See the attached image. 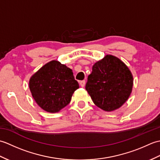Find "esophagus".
Returning a JSON list of instances; mask_svg holds the SVG:
<instances>
[{
    "label": "esophagus",
    "instance_id": "34e87169",
    "mask_svg": "<svg viewBox=\"0 0 160 160\" xmlns=\"http://www.w3.org/2000/svg\"><path fill=\"white\" fill-rule=\"evenodd\" d=\"M80 86L82 87H84V86H85V80H82V81H80Z\"/></svg>",
    "mask_w": 160,
    "mask_h": 160
}]
</instances>
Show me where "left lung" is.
<instances>
[{"mask_svg":"<svg viewBox=\"0 0 160 160\" xmlns=\"http://www.w3.org/2000/svg\"><path fill=\"white\" fill-rule=\"evenodd\" d=\"M133 79L126 64L111 55L94 64L85 89L93 103L106 111L120 108L130 96Z\"/></svg>","mask_w":160,"mask_h":160,"instance_id":"1","label":"left lung"}]
</instances>
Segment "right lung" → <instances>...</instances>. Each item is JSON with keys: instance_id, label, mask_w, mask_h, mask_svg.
<instances>
[{"instance_id": "add662e5", "label": "right lung", "mask_w": 160, "mask_h": 160, "mask_svg": "<svg viewBox=\"0 0 160 160\" xmlns=\"http://www.w3.org/2000/svg\"><path fill=\"white\" fill-rule=\"evenodd\" d=\"M79 88L72 70L58 61L47 63L33 74L29 89L36 103L49 113H56L69 104Z\"/></svg>"}]
</instances>
